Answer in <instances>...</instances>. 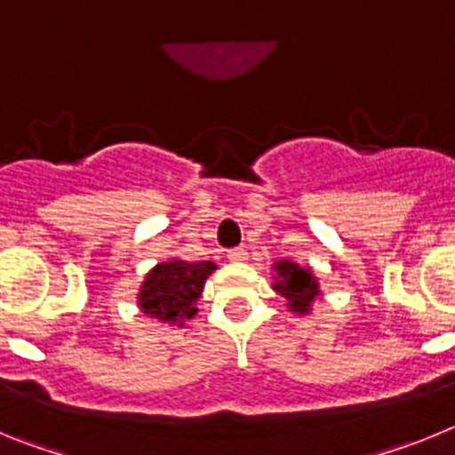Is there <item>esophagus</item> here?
Returning a JSON list of instances; mask_svg holds the SVG:
<instances>
[{"instance_id": "obj_1", "label": "esophagus", "mask_w": 455, "mask_h": 455, "mask_svg": "<svg viewBox=\"0 0 455 455\" xmlns=\"http://www.w3.org/2000/svg\"><path fill=\"white\" fill-rule=\"evenodd\" d=\"M248 252L243 251V248H232V251H228V259L230 262H246Z\"/></svg>"}]
</instances>
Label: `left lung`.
Returning a JSON list of instances; mask_svg holds the SVG:
<instances>
[{"label":"left lung","instance_id":"obj_1","mask_svg":"<svg viewBox=\"0 0 455 455\" xmlns=\"http://www.w3.org/2000/svg\"><path fill=\"white\" fill-rule=\"evenodd\" d=\"M271 287L283 296L289 312L296 316H307L312 312L315 300L323 296L315 271L309 267H300L291 259H277V262L271 264Z\"/></svg>","mask_w":455,"mask_h":455}]
</instances>
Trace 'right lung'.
<instances>
[{
	"label": "right lung",
	"mask_w": 455,
	"mask_h": 455,
	"mask_svg": "<svg viewBox=\"0 0 455 455\" xmlns=\"http://www.w3.org/2000/svg\"><path fill=\"white\" fill-rule=\"evenodd\" d=\"M214 271V262H187L171 257L146 273L136 293V305L150 319L182 328L198 315V299Z\"/></svg>",
	"instance_id": "1"
}]
</instances>
